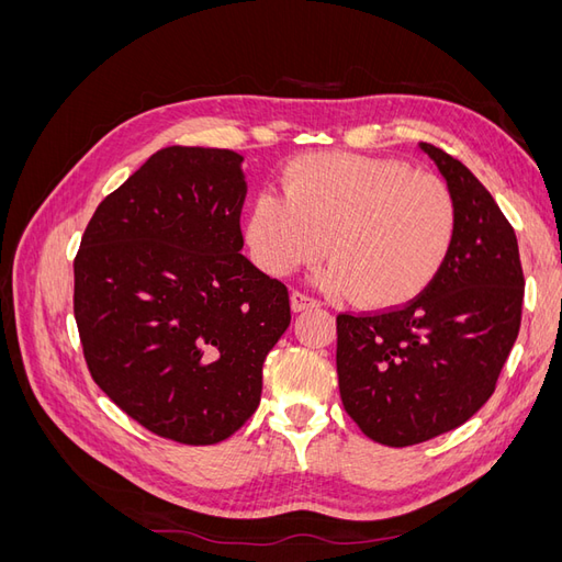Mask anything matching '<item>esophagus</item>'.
Listing matches in <instances>:
<instances>
[{"instance_id":"esophagus-1","label":"esophagus","mask_w":562,"mask_h":562,"mask_svg":"<svg viewBox=\"0 0 562 562\" xmlns=\"http://www.w3.org/2000/svg\"><path fill=\"white\" fill-rule=\"evenodd\" d=\"M314 307H318V302H316L314 297H307V295L300 293V291H293V293H291V310H293L295 314L314 310Z\"/></svg>"}]
</instances>
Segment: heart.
I'll list each match as a JSON object with an SVG mask.
<instances>
[{
    "instance_id": "heart-1",
    "label": "heart",
    "mask_w": 562,
    "mask_h": 562,
    "mask_svg": "<svg viewBox=\"0 0 562 562\" xmlns=\"http://www.w3.org/2000/svg\"><path fill=\"white\" fill-rule=\"evenodd\" d=\"M281 184L283 199L262 194L246 217L252 258L271 277L326 250L323 291L391 310L419 297L450 260L459 211L436 176L391 159L307 155L285 166Z\"/></svg>"
}]
</instances>
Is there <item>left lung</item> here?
Instances as JSON below:
<instances>
[{
  "label": "left lung",
  "instance_id": "left-lung-1",
  "mask_svg": "<svg viewBox=\"0 0 562 562\" xmlns=\"http://www.w3.org/2000/svg\"><path fill=\"white\" fill-rule=\"evenodd\" d=\"M419 147L457 201L450 260L401 310L337 316L345 411L391 448L424 443L481 411L518 337L525 288L516 234L495 199L462 161Z\"/></svg>",
  "mask_w": 562,
  "mask_h": 562
}]
</instances>
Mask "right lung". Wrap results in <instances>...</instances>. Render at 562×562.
Segmentation results:
<instances>
[{"label": "right lung", "mask_w": 562, "mask_h": 562, "mask_svg": "<svg viewBox=\"0 0 562 562\" xmlns=\"http://www.w3.org/2000/svg\"><path fill=\"white\" fill-rule=\"evenodd\" d=\"M244 157L164 147L100 201L75 258L91 378L151 434L213 446L255 413L291 323L285 285L241 255Z\"/></svg>", "instance_id": "right-lung-1"}]
</instances>
